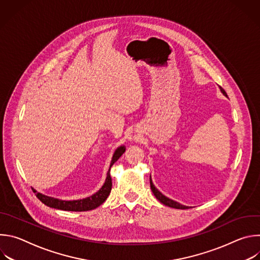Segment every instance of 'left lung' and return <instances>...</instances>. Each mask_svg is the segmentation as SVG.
Segmentation results:
<instances>
[{"label":"left lung","mask_w":260,"mask_h":260,"mask_svg":"<svg viewBox=\"0 0 260 260\" xmlns=\"http://www.w3.org/2000/svg\"><path fill=\"white\" fill-rule=\"evenodd\" d=\"M220 87V90H221V92L223 93L225 96H228V94H226V92H225V90L222 88L221 86H219ZM150 187H151V190H152V192H153V194L155 196V198L161 203V204H164V205H166V206H168V207H171V208H175V209H182V210H184V209H189L190 207H187V206H184V205H181V204H179V203H177V202H175V201H173V200H171V199H169V198H167L166 196H164L155 186L153 185V183H152V180H151V176H150Z\"/></svg>","instance_id":"1"}]
</instances>
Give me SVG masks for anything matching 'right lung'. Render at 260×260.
<instances>
[{
    "mask_svg": "<svg viewBox=\"0 0 260 260\" xmlns=\"http://www.w3.org/2000/svg\"><path fill=\"white\" fill-rule=\"evenodd\" d=\"M124 151H125L124 146H120L115 150L112 160H111V165L107 173V178L104 185L98 192H95L91 197H88L82 200H77V201H61L58 199L44 196L40 192H37L34 188L32 190L36 193L37 198H38L44 205L50 208L63 210V211H73V212H83V211L93 210L99 206H101L109 197L111 189H112V179H111V176H110V169L119 159V157L124 153Z\"/></svg>",
    "mask_w": 260,
    "mask_h": 260,
    "instance_id": "1",
    "label": "right lung"
}]
</instances>
